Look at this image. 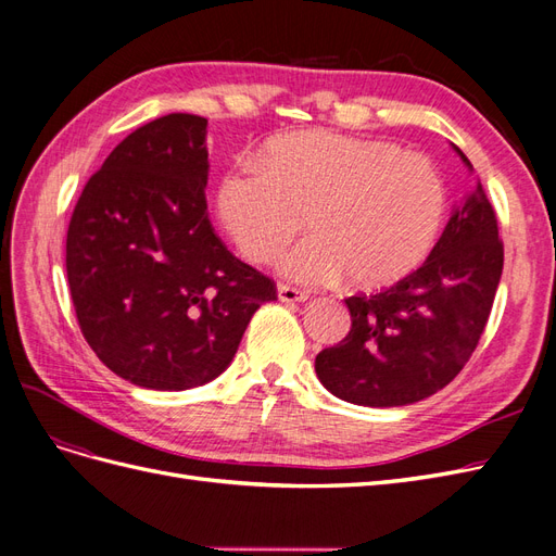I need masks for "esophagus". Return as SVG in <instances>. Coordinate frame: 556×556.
Listing matches in <instances>:
<instances>
[{
	"label": "esophagus",
	"mask_w": 556,
	"mask_h": 556,
	"mask_svg": "<svg viewBox=\"0 0 556 556\" xmlns=\"http://www.w3.org/2000/svg\"><path fill=\"white\" fill-rule=\"evenodd\" d=\"M278 296H280V301H288V304H294V301H306L308 292L299 290V288H292V285H288V282H280L278 285Z\"/></svg>",
	"instance_id": "1"
}]
</instances>
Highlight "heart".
<instances>
[{"instance_id":"heart-1","label":"heart","mask_w":556,"mask_h":556,"mask_svg":"<svg viewBox=\"0 0 556 556\" xmlns=\"http://www.w3.org/2000/svg\"><path fill=\"white\" fill-rule=\"evenodd\" d=\"M447 192L433 162L390 141L308 129L268 141L260 166L229 172L217 215L243 255L276 260L296 233L311 231L282 260L304 282L374 290L413 274L443 225Z\"/></svg>"}]
</instances>
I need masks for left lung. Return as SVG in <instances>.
Returning a JSON list of instances; mask_svg holds the SVG:
<instances>
[{"label": "left lung", "mask_w": 556, "mask_h": 556, "mask_svg": "<svg viewBox=\"0 0 556 556\" xmlns=\"http://www.w3.org/2000/svg\"><path fill=\"white\" fill-rule=\"evenodd\" d=\"M501 271L496 213L478 182L422 266L380 292L345 299L352 327L315 357L319 382L371 408L406 406L443 390L478 348Z\"/></svg>", "instance_id": "left-lung-1"}]
</instances>
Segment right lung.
Segmentation results:
<instances>
[{"label":"right lung","mask_w":556,"mask_h":556,"mask_svg":"<svg viewBox=\"0 0 556 556\" xmlns=\"http://www.w3.org/2000/svg\"><path fill=\"white\" fill-rule=\"evenodd\" d=\"M208 121L169 113L134 129L83 188L66 229L78 327L113 374L180 392L220 376L276 282L208 220Z\"/></svg>","instance_id":"add662e5"}]
</instances>
